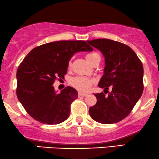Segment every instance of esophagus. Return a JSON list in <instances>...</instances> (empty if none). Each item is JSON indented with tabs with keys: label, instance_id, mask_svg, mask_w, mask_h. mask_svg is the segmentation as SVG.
I'll list each match as a JSON object with an SVG mask.
<instances>
[{
	"label": "esophagus",
	"instance_id": "obj_1",
	"mask_svg": "<svg viewBox=\"0 0 159 159\" xmlns=\"http://www.w3.org/2000/svg\"><path fill=\"white\" fill-rule=\"evenodd\" d=\"M78 95H79V96L80 97V96H82V97H85V96H87V94L86 93H83V92H79L78 93Z\"/></svg>",
	"mask_w": 159,
	"mask_h": 159
}]
</instances>
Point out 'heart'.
Wrapping results in <instances>:
<instances>
[{
    "instance_id": "b5f03b06",
    "label": "heart",
    "mask_w": 159,
    "mask_h": 159,
    "mask_svg": "<svg viewBox=\"0 0 159 159\" xmlns=\"http://www.w3.org/2000/svg\"><path fill=\"white\" fill-rule=\"evenodd\" d=\"M100 57V55L96 52H93V53H88L85 56V58L92 65L94 62V59L97 57ZM68 66H71V61H69ZM70 85L75 88L76 89L79 90L80 91H87L90 89L91 85L94 83V80L91 78L87 77V76H76L74 77H72L71 79L69 81Z\"/></svg>"
}]
</instances>
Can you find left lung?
Listing matches in <instances>:
<instances>
[{
    "mask_svg": "<svg viewBox=\"0 0 159 159\" xmlns=\"http://www.w3.org/2000/svg\"><path fill=\"white\" fill-rule=\"evenodd\" d=\"M88 43L100 50L105 57L104 75L98 86L105 91L111 88L108 96L103 92L94 94L97 102L90 107L89 114L97 122L115 124L129 115L142 95V62L134 50L123 43L106 39Z\"/></svg>",
    "mask_w": 159,
    "mask_h": 159,
    "instance_id": "obj_1",
    "label": "left lung"
}]
</instances>
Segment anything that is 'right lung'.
<instances>
[{
    "label": "right lung",
    "instance_id": "1",
    "mask_svg": "<svg viewBox=\"0 0 159 159\" xmlns=\"http://www.w3.org/2000/svg\"><path fill=\"white\" fill-rule=\"evenodd\" d=\"M92 50L84 41H57L36 47L26 56L17 70L16 94L33 119L53 125L68 118L77 91L67 86L57 94L53 84L64 79L74 53Z\"/></svg>",
    "mask_w": 159,
    "mask_h": 159
}]
</instances>
